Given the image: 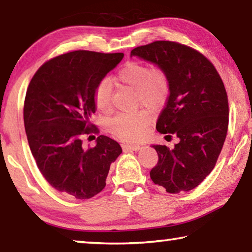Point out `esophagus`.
Wrapping results in <instances>:
<instances>
[{
	"mask_svg": "<svg viewBox=\"0 0 252 252\" xmlns=\"http://www.w3.org/2000/svg\"><path fill=\"white\" fill-rule=\"evenodd\" d=\"M122 149H123V151H126V150L139 151L140 149H141V147L136 146V144H134V146H132V144H122Z\"/></svg>",
	"mask_w": 252,
	"mask_h": 252,
	"instance_id": "1",
	"label": "esophagus"
}]
</instances>
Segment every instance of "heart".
<instances>
[{
	"instance_id": "heart-1",
	"label": "heart",
	"mask_w": 252,
	"mask_h": 252,
	"mask_svg": "<svg viewBox=\"0 0 252 252\" xmlns=\"http://www.w3.org/2000/svg\"><path fill=\"white\" fill-rule=\"evenodd\" d=\"M118 82L127 85L136 92V101L148 108L157 110L168 99L170 84L164 71L159 67L150 69L147 64L129 62L118 72ZM96 109L109 113L113 106V88L109 79L101 80L94 92ZM150 114L146 110L119 113L111 119L108 129L117 138L126 142H138L148 132Z\"/></svg>"
}]
</instances>
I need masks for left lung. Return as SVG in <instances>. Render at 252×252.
<instances>
[{
    "instance_id": "obj_1",
    "label": "left lung",
    "mask_w": 252,
    "mask_h": 252,
    "mask_svg": "<svg viewBox=\"0 0 252 252\" xmlns=\"http://www.w3.org/2000/svg\"><path fill=\"white\" fill-rule=\"evenodd\" d=\"M131 57L151 62L164 71L170 94L157 122V130L177 135L173 149L152 146L159 161L151 180L169 193L190 191L215 168L229 123L228 96L212 63L192 48L171 41L138 46Z\"/></svg>"
}]
</instances>
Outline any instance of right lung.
Wrapping results in <instances>:
<instances>
[{"label":"right lung","mask_w":252,"mask_h":252,"mask_svg":"<svg viewBox=\"0 0 252 252\" xmlns=\"http://www.w3.org/2000/svg\"><path fill=\"white\" fill-rule=\"evenodd\" d=\"M123 57L73 51L45 62L29 84L23 117L32 156L45 180L69 197L90 199L101 192L111 163L122 153L109 136H97L88 150L81 139L97 132L90 122L96 85Z\"/></svg>","instance_id":"obj_1"}]
</instances>
